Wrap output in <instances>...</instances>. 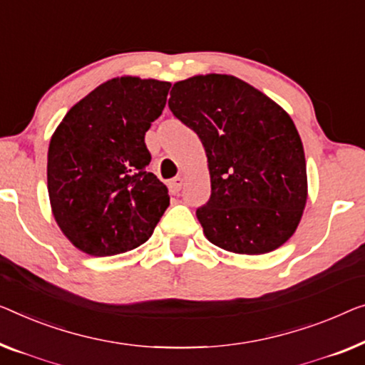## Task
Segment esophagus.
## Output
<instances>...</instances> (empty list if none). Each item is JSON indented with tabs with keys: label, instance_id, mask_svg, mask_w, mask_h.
Listing matches in <instances>:
<instances>
[{
	"label": "esophagus",
	"instance_id": "esophagus-1",
	"mask_svg": "<svg viewBox=\"0 0 365 365\" xmlns=\"http://www.w3.org/2000/svg\"><path fill=\"white\" fill-rule=\"evenodd\" d=\"M180 188H182V178L180 177L172 178V180L168 182V190H170L172 195H175V193L180 192Z\"/></svg>",
	"mask_w": 365,
	"mask_h": 365
}]
</instances>
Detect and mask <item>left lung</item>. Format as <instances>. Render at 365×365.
Listing matches in <instances>:
<instances>
[{
    "label": "left lung",
    "mask_w": 365,
    "mask_h": 365,
    "mask_svg": "<svg viewBox=\"0 0 365 365\" xmlns=\"http://www.w3.org/2000/svg\"><path fill=\"white\" fill-rule=\"evenodd\" d=\"M168 108L197 133L208 157L211 197L197 210L208 241L247 255L287 242L308 197L292 118L262 91L220 73L177 81Z\"/></svg>",
    "instance_id": "1"
}]
</instances>
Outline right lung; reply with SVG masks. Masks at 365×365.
Returning <instances> with one entry per match:
<instances>
[{"mask_svg": "<svg viewBox=\"0 0 365 365\" xmlns=\"http://www.w3.org/2000/svg\"><path fill=\"white\" fill-rule=\"evenodd\" d=\"M172 83L119 77L70 108L47 154L52 213L68 241L95 257L144 244L170 205L148 170L144 135L165 108Z\"/></svg>", "mask_w": 365, "mask_h": 365, "instance_id": "1", "label": "right lung"}]
</instances>
